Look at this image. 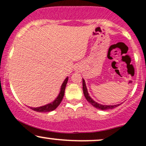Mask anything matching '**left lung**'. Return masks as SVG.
Returning <instances> with one entry per match:
<instances>
[{
	"label": "left lung",
	"mask_w": 146,
	"mask_h": 146,
	"mask_svg": "<svg viewBox=\"0 0 146 146\" xmlns=\"http://www.w3.org/2000/svg\"><path fill=\"white\" fill-rule=\"evenodd\" d=\"M82 90H83L84 95H85L87 101H88L90 104H91L94 107H95L96 108H97V109H100V110H108V109H112V108H115V107L118 106H119V104H117V105H114V106L101 105V104H98V103H96V101H94L93 99L90 96L88 92H87V87H86L85 82V80H84V79H82Z\"/></svg>",
	"instance_id": "1"
}]
</instances>
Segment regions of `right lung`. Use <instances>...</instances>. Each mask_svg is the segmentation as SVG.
Segmentation results:
<instances>
[{
    "instance_id": "obj_1",
    "label": "right lung",
    "mask_w": 146,
    "mask_h": 146,
    "mask_svg": "<svg viewBox=\"0 0 146 146\" xmlns=\"http://www.w3.org/2000/svg\"><path fill=\"white\" fill-rule=\"evenodd\" d=\"M67 81H68V78H66V80H64V82H63L62 85H61V91L59 93V96H57L56 99L53 101V102L50 103V104H47V105L43 106L38 107V108H31L32 110H35L37 112H42V113H45V112H50L52 110H54L56 109L58 106H59V104H61V101H62L63 98L64 96V92H65V89L66 86Z\"/></svg>"
}]
</instances>
